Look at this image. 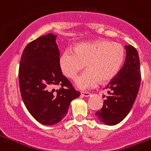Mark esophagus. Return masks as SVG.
Here are the masks:
<instances>
[{"instance_id": "34e87169", "label": "esophagus", "mask_w": 151, "mask_h": 151, "mask_svg": "<svg viewBox=\"0 0 151 151\" xmlns=\"http://www.w3.org/2000/svg\"><path fill=\"white\" fill-rule=\"evenodd\" d=\"M81 95L83 96V97H89L91 95V93L89 92H81Z\"/></svg>"}]
</instances>
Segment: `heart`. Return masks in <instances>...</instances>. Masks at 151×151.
Listing matches in <instances>:
<instances>
[{
  "label": "heart",
  "mask_w": 151,
  "mask_h": 151,
  "mask_svg": "<svg viewBox=\"0 0 151 151\" xmlns=\"http://www.w3.org/2000/svg\"><path fill=\"white\" fill-rule=\"evenodd\" d=\"M125 57L122 44L98 40L76 44L73 51L65 50L59 58V66L66 78L74 79L85 65L87 70L76 80L77 87L85 90L98 82L106 83L113 80L120 70Z\"/></svg>",
  "instance_id": "obj_1"
}]
</instances>
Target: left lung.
Listing matches in <instances>:
<instances>
[{
  "label": "left lung",
  "instance_id": "8db88e82",
  "mask_svg": "<svg viewBox=\"0 0 151 151\" xmlns=\"http://www.w3.org/2000/svg\"><path fill=\"white\" fill-rule=\"evenodd\" d=\"M125 47V63L116 76L106 87L109 95L106 96L101 110L95 114L101 122L108 125L119 123L129 114L138 95L141 83L138 51L130 45Z\"/></svg>",
  "mask_w": 151,
  "mask_h": 151
}]
</instances>
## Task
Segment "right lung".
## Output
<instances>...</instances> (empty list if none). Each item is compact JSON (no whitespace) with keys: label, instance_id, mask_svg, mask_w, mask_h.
I'll return each mask as SVG.
<instances>
[{"label":"right lung","instance_id":"add662e5","mask_svg":"<svg viewBox=\"0 0 151 151\" xmlns=\"http://www.w3.org/2000/svg\"><path fill=\"white\" fill-rule=\"evenodd\" d=\"M56 38L49 33L28 44L19 69V88L26 107L36 120L46 125L60 122L71 101L81 94L60 69ZM57 85L61 88L55 90Z\"/></svg>","mask_w":151,"mask_h":151}]
</instances>
